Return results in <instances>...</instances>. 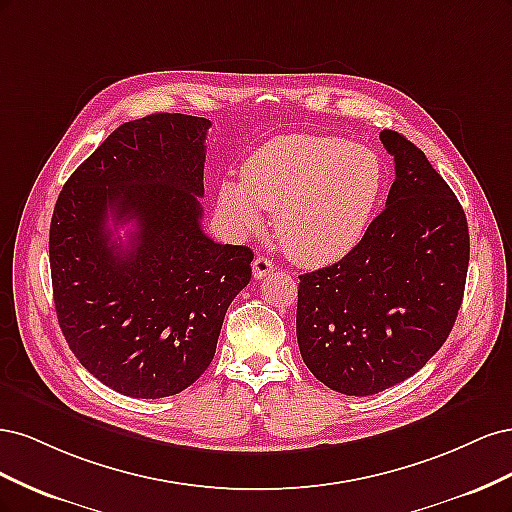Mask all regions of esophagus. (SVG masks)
I'll return each mask as SVG.
<instances>
[{
  "instance_id": "1",
  "label": "esophagus",
  "mask_w": 512,
  "mask_h": 512,
  "mask_svg": "<svg viewBox=\"0 0 512 512\" xmlns=\"http://www.w3.org/2000/svg\"><path fill=\"white\" fill-rule=\"evenodd\" d=\"M252 271H254L256 280H262V277H267L275 271V265H273V260H269L267 256H256L252 262Z\"/></svg>"
}]
</instances>
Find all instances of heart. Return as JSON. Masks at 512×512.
<instances>
[{
  "label": "heart",
  "instance_id": "obj_1",
  "mask_svg": "<svg viewBox=\"0 0 512 512\" xmlns=\"http://www.w3.org/2000/svg\"><path fill=\"white\" fill-rule=\"evenodd\" d=\"M384 166L374 149L324 134H284L241 166V183L220 185V209L241 235L275 213L284 250L301 265H329L352 252L374 220Z\"/></svg>",
  "mask_w": 512,
  "mask_h": 512
}]
</instances>
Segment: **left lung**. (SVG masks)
Segmentation results:
<instances>
[{
  "label": "left lung",
  "mask_w": 512,
  "mask_h": 512,
  "mask_svg": "<svg viewBox=\"0 0 512 512\" xmlns=\"http://www.w3.org/2000/svg\"><path fill=\"white\" fill-rule=\"evenodd\" d=\"M386 207L335 265L299 275L303 363L329 389L374 395L414 376L453 331L470 262L468 220L448 183L404 134Z\"/></svg>",
  "instance_id": "1"
}]
</instances>
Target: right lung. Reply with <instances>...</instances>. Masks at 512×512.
Listing matches in <instances>:
<instances>
[{
  "instance_id": "add662e5",
  "label": "right lung",
  "mask_w": 512,
  "mask_h": 512,
  "mask_svg": "<svg viewBox=\"0 0 512 512\" xmlns=\"http://www.w3.org/2000/svg\"><path fill=\"white\" fill-rule=\"evenodd\" d=\"M211 121L156 113L119 126L74 170L51 220L61 333L113 391L160 399L213 361L226 309L250 284L254 254L209 239L200 220ZM135 224L112 239L107 218Z\"/></svg>"
}]
</instances>
